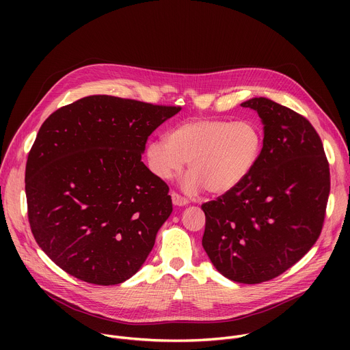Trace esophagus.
Wrapping results in <instances>:
<instances>
[{
  "label": "esophagus",
  "instance_id": "obj_1",
  "mask_svg": "<svg viewBox=\"0 0 350 350\" xmlns=\"http://www.w3.org/2000/svg\"><path fill=\"white\" fill-rule=\"evenodd\" d=\"M172 202L176 206H185L188 204V199L181 196V195H178L177 192H172Z\"/></svg>",
  "mask_w": 350,
  "mask_h": 350
}]
</instances>
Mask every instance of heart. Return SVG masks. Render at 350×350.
I'll use <instances>...</instances> for the list:
<instances>
[{
  "label": "heart",
  "instance_id": "b5f03b06",
  "mask_svg": "<svg viewBox=\"0 0 350 350\" xmlns=\"http://www.w3.org/2000/svg\"><path fill=\"white\" fill-rule=\"evenodd\" d=\"M262 148V131L252 120L198 119L176 126L166 139L149 141L145 158L151 172L165 181L189 162L191 172L183 181L187 192L206 188L213 195H224L254 173Z\"/></svg>",
  "mask_w": 350,
  "mask_h": 350
}]
</instances>
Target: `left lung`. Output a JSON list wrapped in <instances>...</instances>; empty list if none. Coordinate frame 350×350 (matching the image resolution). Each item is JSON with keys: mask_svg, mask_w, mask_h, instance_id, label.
I'll use <instances>...</instances> for the list:
<instances>
[{"mask_svg": "<svg viewBox=\"0 0 350 350\" xmlns=\"http://www.w3.org/2000/svg\"><path fill=\"white\" fill-rule=\"evenodd\" d=\"M241 107L262 119V155L238 188L202 205V246L228 280L259 284L301 260L320 237L329 166L306 118L265 96Z\"/></svg>", "mask_w": 350, "mask_h": 350, "instance_id": "obj_1", "label": "left lung"}]
</instances>
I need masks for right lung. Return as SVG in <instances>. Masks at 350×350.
<instances>
[{"mask_svg": "<svg viewBox=\"0 0 350 350\" xmlns=\"http://www.w3.org/2000/svg\"><path fill=\"white\" fill-rule=\"evenodd\" d=\"M180 111L91 95L42 123L26 165L29 223L68 274L115 285L141 269L173 211L167 184L141 155L152 131Z\"/></svg>", "mask_w": 350, "mask_h": 350, "instance_id": "1", "label": "right lung"}]
</instances>
